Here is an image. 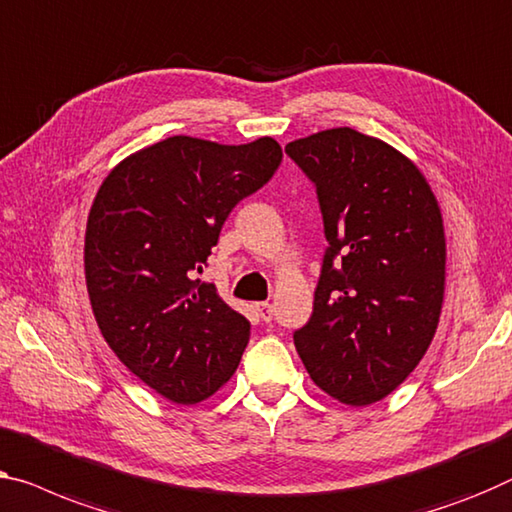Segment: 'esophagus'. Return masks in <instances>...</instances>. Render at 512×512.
Returning <instances> with one entry per match:
<instances>
[{
	"instance_id": "1",
	"label": "esophagus",
	"mask_w": 512,
	"mask_h": 512,
	"mask_svg": "<svg viewBox=\"0 0 512 512\" xmlns=\"http://www.w3.org/2000/svg\"><path fill=\"white\" fill-rule=\"evenodd\" d=\"M257 312L264 322H271L273 319V305L271 303H257Z\"/></svg>"
}]
</instances>
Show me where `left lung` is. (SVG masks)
Listing matches in <instances>:
<instances>
[{
  "label": "left lung",
  "instance_id": "1",
  "mask_svg": "<svg viewBox=\"0 0 512 512\" xmlns=\"http://www.w3.org/2000/svg\"><path fill=\"white\" fill-rule=\"evenodd\" d=\"M285 151L315 183L329 241L296 352L324 393L365 407L414 372L437 333L446 287L439 202L407 156L354 128Z\"/></svg>",
  "mask_w": 512,
  "mask_h": 512
}]
</instances>
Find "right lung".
<instances>
[{
    "label": "right lung",
    "mask_w": 512,
    "mask_h": 512,
    "mask_svg": "<svg viewBox=\"0 0 512 512\" xmlns=\"http://www.w3.org/2000/svg\"><path fill=\"white\" fill-rule=\"evenodd\" d=\"M280 160L273 137L174 135L121 160L98 188L85 234L91 310L119 361L167 400H207L239 368L250 322L197 276L230 211Z\"/></svg>",
    "instance_id": "right-lung-1"
}]
</instances>
